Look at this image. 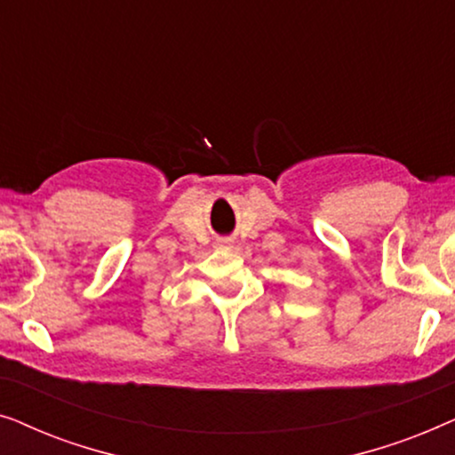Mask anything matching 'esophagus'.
<instances>
[{"label": "esophagus", "instance_id": "obj_1", "mask_svg": "<svg viewBox=\"0 0 455 455\" xmlns=\"http://www.w3.org/2000/svg\"><path fill=\"white\" fill-rule=\"evenodd\" d=\"M220 246H223V248H229L232 244H229V240H221V242H220Z\"/></svg>", "mask_w": 455, "mask_h": 455}]
</instances>
